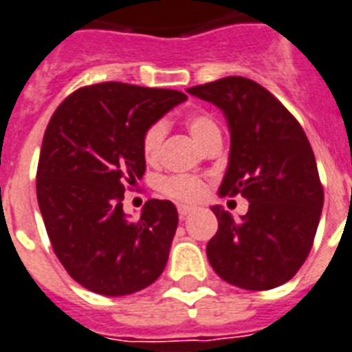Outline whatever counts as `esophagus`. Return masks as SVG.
I'll return each instance as SVG.
<instances>
[{
  "instance_id": "obj_1",
  "label": "esophagus",
  "mask_w": 352,
  "mask_h": 352,
  "mask_svg": "<svg viewBox=\"0 0 352 352\" xmlns=\"http://www.w3.org/2000/svg\"><path fill=\"white\" fill-rule=\"evenodd\" d=\"M177 210H179V215H181V219H184L186 215L193 213V208H191V206H186V204H179L177 206Z\"/></svg>"
}]
</instances>
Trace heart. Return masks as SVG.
Masks as SVG:
<instances>
[{"label": "heart", "instance_id": "b5f03b06", "mask_svg": "<svg viewBox=\"0 0 352 352\" xmlns=\"http://www.w3.org/2000/svg\"><path fill=\"white\" fill-rule=\"evenodd\" d=\"M186 124L190 128L191 135L195 137L199 142H202L204 146L213 137L221 135V128H219L217 121L210 113H206V111H193V113H190L188 119H186ZM164 133H166V126L161 121L153 122L144 131L141 150L148 162L157 161ZM159 190L166 197L173 199V201L195 202L204 193V184H202L201 179H197L193 175H166L159 181Z\"/></svg>", "mask_w": 352, "mask_h": 352}]
</instances>
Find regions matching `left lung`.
Segmentation results:
<instances>
[{
	"label": "left lung",
	"instance_id": "obj_1",
	"mask_svg": "<svg viewBox=\"0 0 352 352\" xmlns=\"http://www.w3.org/2000/svg\"><path fill=\"white\" fill-rule=\"evenodd\" d=\"M224 111L231 133L230 164L219 193L250 201L241 221L221 206L206 255L228 284L265 291L296 275L318 228L324 188L315 153L300 122L258 82L241 76L188 88Z\"/></svg>",
	"mask_w": 352,
	"mask_h": 352
}]
</instances>
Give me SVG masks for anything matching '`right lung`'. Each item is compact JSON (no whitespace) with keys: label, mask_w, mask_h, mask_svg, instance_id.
Segmentation results:
<instances>
[{"label":"right lung","mask_w":352,"mask_h":352,"mask_svg":"<svg viewBox=\"0 0 352 352\" xmlns=\"http://www.w3.org/2000/svg\"><path fill=\"white\" fill-rule=\"evenodd\" d=\"M186 99L168 88L108 81L79 88L54 111L37 162V204L54 253L88 291L130 295L161 276L177 208L151 199L130 221L122 199L146 170L144 131Z\"/></svg>","instance_id":"right-lung-1"}]
</instances>
